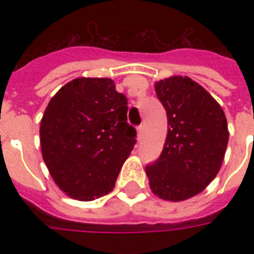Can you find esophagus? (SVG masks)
Listing matches in <instances>:
<instances>
[{"mask_svg": "<svg viewBox=\"0 0 254 254\" xmlns=\"http://www.w3.org/2000/svg\"><path fill=\"white\" fill-rule=\"evenodd\" d=\"M137 131H138V139H141L143 134V125H139V127H137Z\"/></svg>", "mask_w": 254, "mask_h": 254, "instance_id": "34e87169", "label": "esophagus"}]
</instances>
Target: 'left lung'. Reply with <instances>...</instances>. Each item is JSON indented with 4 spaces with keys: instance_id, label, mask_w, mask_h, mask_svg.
I'll return each instance as SVG.
<instances>
[{
    "instance_id": "left-lung-1",
    "label": "left lung",
    "mask_w": 254,
    "mask_h": 254,
    "mask_svg": "<svg viewBox=\"0 0 254 254\" xmlns=\"http://www.w3.org/2000/svg\"><path fill=\"white\" fill-rule=\"evenodd\" d=\"M155 93L169 127L159 158L146 166L150 189L165 200H185L219 173L228 143L227 119L216 100L187 76L155 83Z\"/></svg>"
}]
</instances>
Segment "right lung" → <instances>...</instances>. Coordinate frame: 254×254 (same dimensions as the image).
<instances>
[{"mask_svg": "<svg viewBox=\"0 0 254 254\" xmlns=\"http://www.w3.org/2000/svg\"><path fill=\"white\" fill-rule=\"evenodd\" d=\"M127 99L107 77H79L50 100L41 123L42 155L68 196L95 200L111 192L135 145Z\"/></svg>", "mask_w": 254, "mask_h": 254, "instance_id": "add662e5", "label": "right lung"}]
</instances>
